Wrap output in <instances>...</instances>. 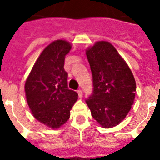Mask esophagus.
<instances>
[{
  "label": "esophagus",
  "mask_w": 160,
  "mask_h": 160,
  "mask_svg": "<svg viewBox=\"0 0 160 160\" xmlns=\"http://www.w3.org/2000/svg\"><path fill=\"white\" fill-rule=\"evenodd\" d=\"M77 92H78V95H79V98H82V96H83V92H82V91L80 90H78L77 91Z\"/></svg>",
  "instance_id": "obj_1"
}]
</instances>
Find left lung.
<instances>
[{
	"label": "left lung",
	"mask_w": 160,
	"mask_h": 160,
	"mask_svg": "<svg viewBox=\"0 0 160 160\" xmlns=\"http://www.w3.org/2000/svg\"><path fill=\"white\" fill-rule=\"evenodd\" d=\"M92 74V93L86 99L92 118L104 128H112L126 118L134 104V75L118 50L100 41L87 50Z\"/></svg>",
	"instance_id": "obj_1"
}]
</instances>
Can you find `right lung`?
I'll list each match as a JSON object with an SVG mask.
<instances>
[{
	"label": "right lung",
	"instance_id": "add662e5",
	"mask_svg": "<svg viewBox=\"0 0 160 160\" xmlns=\"http://www.w3.org/2000/svg\"><path fill=\"white\" fill-rule=\"evenodd\" d=\"M71 44L56 40L42 50L25 85L27 104L37 120L51 128H60L69 119L70 110L78 99L68 89L65 56Z\"/></svg>",
	"mask_w": 160,
	"mask_h": 160
}]
</instances>
